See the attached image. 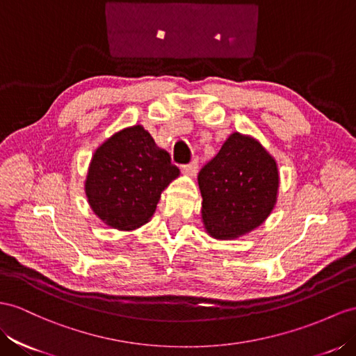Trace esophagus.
I'll list each match as a JSON object with an SVG mask.
<instances>
[{
    "label": "esophagus",
    "instance_id": "34e87169",
    "mask_svg": "<svg viewBox=\"0 0 356 356\" xmlns=\"http://www.w3.org/2000/svg\"><path fill=\"white\" fill-rule=\"evenodd\" d=\"M197 170H198V161L197 159L186 163V165H181V172H184V175H186V176H189V177H194Z\"/></svg>",
    "mask_w": 356,
    "mask_h": 356
}]
</instances>
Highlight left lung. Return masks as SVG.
<instances>
[{
  "instance_id": "left-lung-1",
  "label": "left lung",
  "mask_w": 356,
  "mask_h": 356,
  "mask_svg": "<svg viewBox=\"0 0 356 356\" xmlns=\"http://www.w3.org/2000/svg\"><path fill=\"white\" fill-rule=\"evenodd\" d=\"M277 162L248 135L233 132L198 172L202 216L215 239H234L266 220L277 203Z\"/></svg>"
}]
</instances>
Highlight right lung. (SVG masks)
<instances>
[{
    "label": "right lung",
    "mask_w": 356,
    "mask_h": 356,
    "mask_svg": "<svg viewBox=\"0 0 356 356\" xmlns=\"http://www.w3.org/2000/svg\"><path fill=\"white\" fill-rule=\"evenodd\" d=\"M179 175L170 154L135 124L99 145L88 167L86 195L106 225L129 232L149 222L161 193Z\"/></svg>",
    "instance_id": "add662e5"
}]
</instances>
